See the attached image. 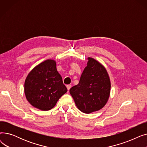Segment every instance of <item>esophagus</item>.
<instances>
[{
	"mask_svg": "<svg viewBox=\"0 0 147 147\" xmlns=\"http://www.w3.org/2000/svg\"><path fill=\"white\" fill-rule=\"evenodd\" d=\"M67 89L69 90V89H70V88H71V84H67Z\"/></svg>",
	"mask_w": 147,
	"mask_h": 147,
	"instance_id": "esophagus-1",
	"label": "esophagus"
}]
</instances>
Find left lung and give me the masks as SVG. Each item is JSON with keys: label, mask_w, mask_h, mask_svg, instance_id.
<instances>
[{"label": "left lung", "mask_w": 147, "mask_h": 147, "mask_svg": "<svg viewBox=\"0 0 147 147\" xmlns=\"http://www.w3.org/2000/svg\"><path fill=\"white\" fill-rule=\"evenodd\" d=\"M78 84L69 89L78 109L89 114L101 110L109 98L111 83L105 68L89 57Z\"/></svg>", "instance_id": "8db88e82"}]
</instances>
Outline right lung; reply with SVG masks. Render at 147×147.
I'll return each instance as SVG.
<instances>
[{
  "instance_id": "obj_1",
  "label": "right lung",
  "mask_w": 147,
  "mask_h": 147,
  "mask_svg": "<svg viewBox=\"0 0 147 147\" xmlns=\"http://www.w3.org/2000/svg\"><path fill=\"white\" fill-rule=\"evenodd\" d=\"M67 92L56 62L47 59L36 66L24 83V93L29 103L43 111L55 107L58 99Z\"/></svg>"
}]
</instances>
